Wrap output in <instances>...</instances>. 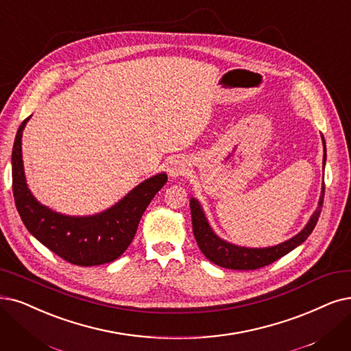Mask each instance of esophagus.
<instances>
[{
  "label": "esophagus",
  "instance_id": "34e87169",
  "mask_svg": "<svg viewBox=\"0 0 351 351\" xmlns=\"http://www.w3.org/2000/svg\"><path fill=\"white\" fill-rule=\"evenodd\" d=\"M186 171H187V162H184L183 160H174L171 161L170 167H168V174H170V177L173 178L186 174Z\"/></svg>",
  "mask_w": 351,
  "mask_h": 351
}]
</instances>
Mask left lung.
<instances>
[{
	"label": "left lung",
	"mask_w": 351,
	"mask_h": 351,
	"mask_svg": "<svg viewBox=\"0 0 351 351\" xmlns=\"http://www.w3.org/2000/svg\"><path fill=\"white\" fill-rule=\"evenodd\" d=\"M322 144H324V158H322V164L326 165L327 152H326L324 138H322ZM322 202H324V184H322L318 207L315 208V212L311 216L310 221L306 223V226L298 234H295L293 237H291L289 241H285L284 243H279L276 246L258 249V247L236 246L220 239V237L212 230V228H210L200 203L195 199H191L190 210H191L193 233L195 237V242H197L200 250L203 252V255L210 262H213L221 266V268H228V269L254 271L275 262L279 258L285 256L291 250H293L302 242L306 241V237L313 233L315 224L318 221L321 208H322Z\"/></svg>",
	"instance_id": "1"
}]
</instances>
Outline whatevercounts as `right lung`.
I'll return each instance as SVG.
<instances>
[{
    "label": "right lung",
    "mask_w": 351,
    "mask_h": 351,
    "mask_svg": "<svg viewBox=\"0 0 351 351\" xmlns=\"http://www.w3.org/2000/svg\"><path fill=\"white\" fill-rule=\"evenodd\" d=\"M29 119L30 117L20 125L11 156L14 202L24 226L66 262L95 266L115 261L131 245L145 208L167 183V174L143 181L102 213L79 217L53 212L36 200L25 183L21 138Z\"/></svg>",
    "instance_id": "right-lung-1"
}]
</instances>
